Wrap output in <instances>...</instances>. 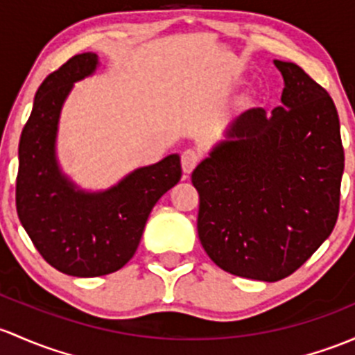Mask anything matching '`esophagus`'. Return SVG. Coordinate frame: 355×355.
<instances>
[{
	"label": "esophagus",
	"mask_w": 355,
	"mask_h": 355,
	"mask_svg": "<svg viewBox=\"0 0 355 355\" xmlns=\"http://www.w3.org/2000/svg\"><path fill=\"white\" fill-rule=\"evenodd\" d=\"M199 162H200V151H197V149L189 148L182 153V168H184L185 173H190L193 168L199 165Z\"/></svg>",
	"instance_id": "1"
}]
</instances>
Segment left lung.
<instances>
[{
  "label": "left lung",
  "mask_w": 355,
  "mask_h": 355,
  "mask_svg": "<svg viewBox=\"0 0 355 355\" xmlns=\"http://www.w3.org/2000/svg\"><path fill=\"white\" fill-rule=\"evenodd\" d=\"M281 107L250 109L197 165V233L209 259L233 275L275 282L296 272L338 218L344 146L331 96L294 62Z\"/></svg>",
  "instance_id": "obj_1"
}]
</instances>
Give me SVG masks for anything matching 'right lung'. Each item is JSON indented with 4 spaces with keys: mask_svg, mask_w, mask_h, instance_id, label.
I'll return each instance as SVG.
<instances>
[{
    "mask_svg": "<svg viewBox=\"0 0 355 355\" xmlns=\"http://www.w3.org/2000/svg\"><path fill=\"white\" fill-rule=\"evenodd\" d=\"M98 64L93 52L73 55L42 81L18 146L17 212L42 259L74 277H98L132 259L148 216L178 184L180 156L134 170L103 192L80 190L59 170L55 136L73 83Z\"/></svg>",
    "mask_w": 355,
    "mask_h": 355,
    "instance_id": "1",
    "label": "right lung"
}]
</instances>
